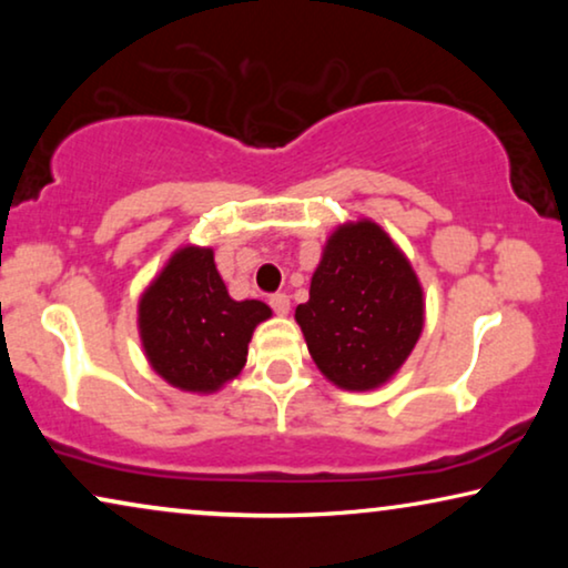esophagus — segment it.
<instances>
[{
	"instance_id": "obj_1",
	"label": "esophagus",
	"mask_w": 568,
	"mask_h": 568,
	"mask_svg": "<svg viewBox=\"0 0 568 568\" xmlns=\"http://www.w3.org/2000/svg\"><path fill=\"white\" fill-rule=\"evenodd\" d=\"M268 305H271V310H274L276 315H286V313H290V297H286L284 292L271 294V297H268Z\"/></svg>"
}]
</instances>
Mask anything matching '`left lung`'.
Returning a JSON list of instances; mask_svg holds the SVG:
<instances>
[{
	"label": "left lung",
	"mask_w": 568,
	"mask_h": 568,
	"mask_svg": "<svg viewBox=\"0 0 568 568\" xmlns=\"http://www.w3.org/2000/svg\"><path fill=\"white\" fill-rule=\"evenodd\" d=\"M310 356L346 390L383 385L406 362L424 328V294L393 240L375 222L333 232L297 307Z\"/></svg>",
	"instance_id": "obj_1"
}]
</instances>
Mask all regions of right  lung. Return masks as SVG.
Returning <instances> with one entry per match:
<instances>
[{"label": "right lung", "mask_w": 568, "mask_h": 568, "mask_svg": "<svg viewBox=\"0 0 568 568\" xmlns=\"http://www.w3.org/2000/svg\"><path fill=\"white\" fill-rule=\"evenodd\" d=\"M271 307L227 294L214 253L178 251L139 302V328L150 364L170 385L212 393L243 369L247 341Z\"/></svg>", "instance_id": "add662e5"}]
</instances>
